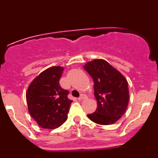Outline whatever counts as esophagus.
<instances>
[{
  "instance_id": "obj_1",
  "label": "esophagus",
  "mask_w": 158,
  "mask_h": 158,
  "mask_svg": "<svg viewBox=\"0 0 158 158\" xmlns=\"http://www.w3.org/2000/svg\"><path fill=\"white\" fill-rule=\"evenodd\" d=\"M87 98H88V96H86V95L82 94V95H81L80 97H78V100H85V99H87Z\"/></svg>"
}]
</instances>
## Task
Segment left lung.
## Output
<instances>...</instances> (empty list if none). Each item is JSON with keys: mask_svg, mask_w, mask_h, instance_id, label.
Listing matches in <instances>:
<instances>
[{"mask_svg": "<svg viewBox=\"0 0 158 158\" xmlns=\"http://www.w3.org/2000/svg\"><path fill=\"white\" fill-rule=\"evenodd\" d=\"M84 68L94 81V95L97 100L96 111L89 114L88 117L100 125L115 123L128 106L127 81L104 59L93 60L87 62Z\"/></svg>", "mask_w": 158, "mask_h": 158, "instance_id": "left-lung-1", "label": "left lung"}]
</instances>
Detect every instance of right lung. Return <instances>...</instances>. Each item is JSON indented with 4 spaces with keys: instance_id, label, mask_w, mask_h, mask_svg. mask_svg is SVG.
I'll list each match as a JSON object with an SVG mask.
<instances>
[{
    "instance_id": "right-lung-1",
    "label": "right lung",
    "mask_w": 158,
    "mask_h": 158,
    "mask_svg": "<svg viewBox=\"0 0 158 158\" xmlns=\"http://www.w3.org/2000/svg\"><path fill=\"white\" fill-rule=\"evenodd\" d=\"M63 67L52 66L32 81L26 93L28 111L39 126L55 129L68 118L72 100L69 91L60 86Z\"/></svg>"
}]
</instances>
